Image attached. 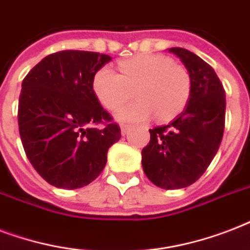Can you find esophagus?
Instances as JSON below:
<instances>
[{"label":"esophagus","instance_id":"obj_1","mask_svg":"<svg viewBox=\"0 0 250 250\" xmlns=\"http://www.w3.org/2000/svg\"><path fill=\"white\" fill-rule=\"evenodd\" d=\"M129 128H131V127H129L128 125H121L122 135H125V133H127V132H128V131H129Z\"/></svg>","mask_w":250,"mask_h":250}]
</instances>
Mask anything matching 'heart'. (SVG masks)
Masks as SVG:
<instances>
[{"label": "heart", "instance_id": "1", "mask_svg": "<svg viewBox=\"0 0 250 250\" xmlns=\"http://www.w3.org/2000/svg\"><path fill=\"white\" fill-rule=\"evenodd\" d=\"M92 90L105 109L115 111L133 94L137 101L119 110L122 122L144 121L152 114L161 122L178 117L189 101L192 80L188 70L162 54H139L122 61L119 74L101 67L92 79Z\"/></svg>", "mask_w": 250, "mask_h": 250}]
</instances>
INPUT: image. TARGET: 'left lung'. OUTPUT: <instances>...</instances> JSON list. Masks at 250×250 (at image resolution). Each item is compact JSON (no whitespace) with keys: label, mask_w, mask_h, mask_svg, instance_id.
I'll use <instances>...</instances> for the list:
<instances>
[{"label":"left lung","mask_w":250,"mask_h":250,"mask_svg":"<svg viewBox=\"0 0 250 250\" xmlns=\"http://www.w3.org/2000/svg\"><path fill=\"white\" fill-rule=\"evenodd\" d=\"M190 75L192 90L186 109L166 125L149 129L141 164L153 184L179 189L193 184L217 154L225 131V88L213 67L194 53L170 48Z\"/></svg>","instance_id":"obj_1"}]
</instances>
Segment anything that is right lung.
Listing matches in <instances>:
<instances>
[{"label": "right lung", "mask_w": 250, "mask_h": 250, "mask_svg": "<svg viewBox=\"0 0 250 250\" xmlns=\"http://www.w3.org/2000/svg\"><path fill=\"white\" fill-rule=\"evenodd\" d=\"M111 57L62 50L27 74L18 125L25 156L49 184L76 189L101 174L121 128L94 96L92 79ZM102 124L101 129L95 125Z\"/></svg>", "instance_id": "obj_1"}]
</instances>
